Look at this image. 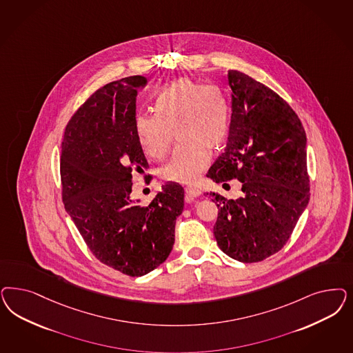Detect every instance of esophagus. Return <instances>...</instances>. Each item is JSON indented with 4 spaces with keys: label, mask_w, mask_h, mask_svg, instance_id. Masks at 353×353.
<instances>
[{
    "label": "esophagus",
    "mask_w": 353,
    "mask_h": 353,
    "mask_svg": "<svg viewBox=\"0 0 353 353\" xmlns=\"http://www.w3.org/2000/svg\"><path fill=\"white\" fill-rule=\"evenodd\" d=\"M200 194H201L200 190H197L194 187H187L185 188V199H187V201H192L194 199L199 197Z\"/></svg>",
    "instance_id": "1"
}]
</instances>
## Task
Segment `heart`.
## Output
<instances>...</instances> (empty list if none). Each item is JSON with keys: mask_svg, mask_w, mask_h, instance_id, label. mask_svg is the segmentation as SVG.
I'll use <instances>...</instances> for the list:
<instances>
[{"mask_svg": "<svg viewBox=\"0 0 353 353\" xmlns=\"http://www.w3.org/2000/svg\"><path fill=\"white\" fill-rule=\"evenodd\" d=\"M157 113L137 115V140L144 153L162 159L170 148L174 134L181 147L159 171L163 181L192 183L209 163L206 149H218L228 134V106L216 87L196 80H175L159 92Z\"/></svg>", "mask_w": 353, "mask_h": 353, "instance_id": "b5f03b06", "label": "heart"}]
</instances>
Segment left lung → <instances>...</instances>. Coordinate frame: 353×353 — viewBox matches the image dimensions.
I'll use <instances>...</instances> for the list:
<instances>
[{
    "label": "left lung",
    "instance_id": "left-lung-1",
    "mask_svg": "<svg viewBox=\"0 0 353 353\" xmlns=\"http://www.w3.org/2000/svg\"><path fill=\"white\" fill-rule=\"evenodd\" d=\"M228 147L210 166L213 182H241L243 196L210 194L218 206V247L240 262L282 250L309 203L307 135L285 100L248 75L228 70Z\"/></svg>",
    "mask_w": 353,
    "mask_h": 353
}]
</instances>
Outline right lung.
Segmentation results:
<instances>
[{
	"label": "right lung",
	"instance_id": "right-lung-1",
	"mask_svg": "<svg viewBox=\"0 0 353 353\" xmlns=\"http://www.w3.org/2000/svg\"><path fill=\"white\" fill-rule=\"evenodd\" d=\"M135 75L97 90L70 119L61 153L65 209L97 260L141 276L169 257L184 190L166 183L150 204L131 197L132 174L149 168L137 140Z\"/></svg>",
	"mask_w": 353,
	"mask_h": 353
}]
</instances>
